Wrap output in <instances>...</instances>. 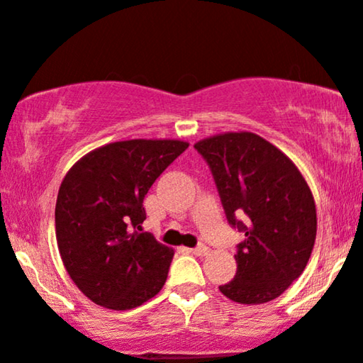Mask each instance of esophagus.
<instances>
[{
    "label": "esophagus",
    "mask_w": 363,
    "mask_h": 363,
    "mask_svg": "<svg viewBox=\"0 0 363 363\" xmlns=\"http://www.w3.org/2000/svg\"><path fill=\"white\" fill-rule=\"evenodd\" d=\"M191 253H193V255H198V257H204V255H208V253H209V248L206 245H199V247L193 248Z\"/></svg>",
    "instance_id": "esophagus-1"
}]
</instances>
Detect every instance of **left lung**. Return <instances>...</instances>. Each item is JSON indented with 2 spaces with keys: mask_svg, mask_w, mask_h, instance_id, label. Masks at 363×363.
Instances as JSON below:
<instances>
[{
  "mask_svg": "<svg viewBox=\"0 0 363 363\" xmlns=\"http://www.w3.org/2000/svg\"><path fill=\"white\" fill-rule=\"evenodd\" d=\"M194 148L211 169L226 220L245 233L235 255L237 276L220 291L240 304L279 298L306 269L316 240L308 182L289 157L255 133L215 135Z\"/></svg>",
  "mask_w": 363,
  "mask_h": 363,
  "instance_id": "left-lung-1",
  "label": "left lung"
}]
</instances>
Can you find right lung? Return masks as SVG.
<instances>
[{
  "label": "right lung",
  "mask_w": 363,
  "mask_h": 363,
  "mask_svg": "<svg viewBox=\"0 0 363 363\" xmlns=\"http://www.w3.org/2000/svg\"><path fill=\"white\" fill-rule=\"evenodd\" d=\"M187 147L181 140L108 143L65 174L55 203L57 247L93 303L125 311L162 289L174 250L142 233L143 198Z\"/></svg>",
  "instance_id": "obj_1"
}]
</instances>
